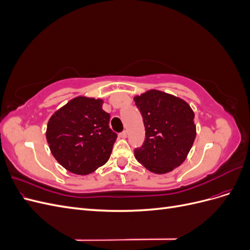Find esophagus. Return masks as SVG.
Listing matches in <instances>:
<instances>
[{
    "label": "esophagus",
    "mask_w": 250,
    "mask_h": 250,
    "mask_svg": "<svg viewBox=\"0 0 250 250\" xmlns=\"http://www.w3.org/2000/svg\"><path fill=\"white\" fill-rule=\"evenodd\" d=\"M119 135H120V138H122V139H126V138H127V131H126V130H124V131L121 132Z\"/></svg>",
    "instance_id": "1"
}]
</instances>
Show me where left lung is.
Returning <instances> with one entry per match:
<instances>
[{
    "instance_id": "obj_1",
    "label": "left lung",
    "mask_w": 250,
    "mask_h": 250,
    "mask_svg": "<svg viewBox=\"0 0 250 250\" xmlns=\"http://www.w3.org/2000/svg\"><path fill=\"white\" fill-rule=\"evenodd\" d=\"M143 117L145 141L134 156L147 170L168 173L184 163L196 137L194 111L186 101L160 90L134 97Z\"/></svg>"
}]
</instances>
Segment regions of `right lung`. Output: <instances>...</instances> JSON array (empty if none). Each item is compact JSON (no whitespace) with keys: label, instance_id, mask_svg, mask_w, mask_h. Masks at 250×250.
<instances>
[{"label":"right lung","instance_id":"right-lung-1","mask_svg":"<svg viewBox=\"0 0 250 250\" xmlns=\"http://www.w3.org/2000/svg\"><path fill=\"white\" fill-rule=\"evenodd\" d=\"M103 101L77 97L53 115L47 141L56 161L70 171L86 175L108 161L118 134L109 128Z\"/></svg>","mask_w":250,"mask_h":250}]
</instances>
